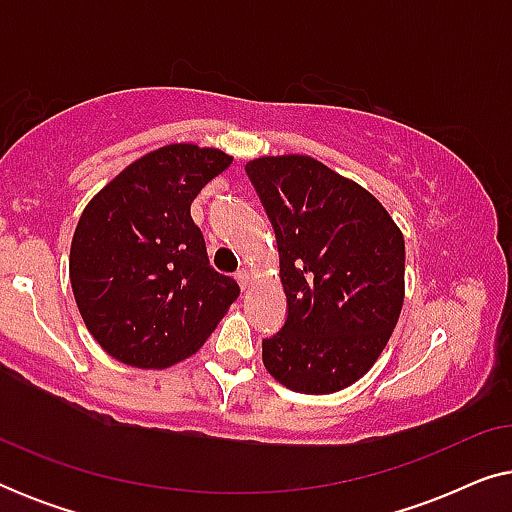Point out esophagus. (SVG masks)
<instances>
[{
  "label": "esophagus",
  "instance_id": "esophagus-1",
  "mask_svg": "<svg viewBox=\"0 0 512 512\" xmlns=\"http://www.w3.org/2000/svg\"><path fill=\"white\" fill-rule=\"evenodd\" d=\"M235 279H237V284H240L242 291L249 286V272L247 270H237L235 272Z\"/></svg>",
  "mask_w": 512,
  "mask_h": 512
}]
</instances>
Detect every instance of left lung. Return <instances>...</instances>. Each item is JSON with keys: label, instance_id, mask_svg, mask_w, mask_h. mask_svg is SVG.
<instances>
[{"label": "left lung", "instance_id": "obj_1", "mask_svg": "<svg viewBox=\"0 0 512 512\" xmlns=\"http://www.w3.org/2000/svg\"><path fill=\"white\" fill-rule=\"evenodd\" d=\"M275 228L286 321L263 363L286 389L333 394L370 370L403 307L405 242L387 209L310 156L244 165Z\"/></svg>", "mask_w": 512, "mask_h": 512}]
</instances>
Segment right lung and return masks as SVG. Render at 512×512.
I'll return each mask as SVG.
<instances>
[{"label":"right lung","mask_w":512,"mask_h":512,"mask_svg":"<svg viewBox=\"0 0 512 512\" xmlns=\"http://www.w3.org/2000/svg\"><path fill=\"white\" fill-rule=\"evenodd\" d=\"M233 158L170 144L146 153L83 209L69 279L88 331L114 359L167 368L198 352L240 296L209 265L191 202Z\"/></svg>","instance_id":"obj_1"}]
</instances>
